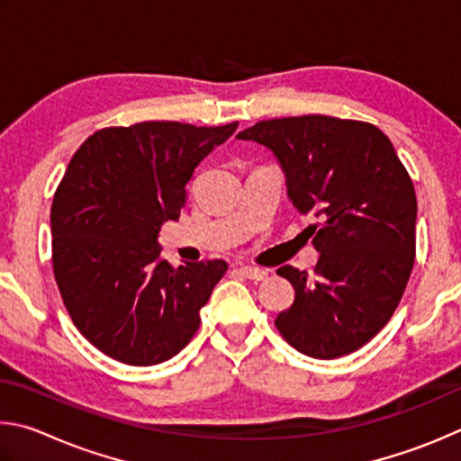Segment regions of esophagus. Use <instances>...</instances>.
I'll return each mask as SVG.
<instances>
[{"mask_svg":"<svg viewBox=\"0 0 461 461\" xmlns=\"http://www.w3.org/2000/svg\"><path fill=\"white\" fill-rule=\"evenodd\" d=\"M240 276H245L247 279L251 281H263L265 277H267V271L261 269V267H251V265H243V267L239 269Z\"/></svg>","mask_w":461,"mask_h":461,"instance_id":"1","label":"esophagus"}]
</instances>
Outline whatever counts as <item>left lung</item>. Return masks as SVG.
<instances>
[{
	"label": "left lung",
	"instance_id": "8db88e82",
	"mask_svg": "<svg viewBox=\"0 0 461 461\" xmlns=\"http://www.w3.org/2000/svg\"><path fill=\"white\" fill-rule=\"evenodd\" d=\"M237 137L269 148L297 212L318 218L308 226L313 276L277 269L295 289L279 334L312 358L358 350L391 320L415 263V188L391 140L373 123L326 115L259 121Z\"/></svg>",
	"mask_w": 461,
	"mask_h": 461
}]
</instances>
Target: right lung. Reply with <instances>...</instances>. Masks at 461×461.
I'll return each mask as SVG.
<instances>
[{
    "label": "right lung",
    "mask_w": 461,
    "mask_h": 461,
    "mask_svg": "<svg viewBox=\"0 0 461 461\" xmlns=\"http://www.w3.org/2000/svg\"><path fill=\"white\" fill-rule=\"evenodd\" d=\"M237 125L104 127L72 156L52 200L54 277L78 332L109 358L159 365L196 334L229 265L172 267L158 235L180 218L194 169Z\"/></svg>",
    "instance_id": "1"
}]
</instances>
